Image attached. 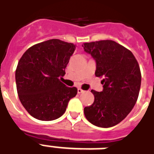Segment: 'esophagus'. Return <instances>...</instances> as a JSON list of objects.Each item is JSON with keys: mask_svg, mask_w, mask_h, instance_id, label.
<instances>
[{"mask_svg": "<svg viewBox=\"0 0 154 154\" xmlns=\"http://www.w3.org/2000/svg\"><path fill=\"white\" fill-rule=\"evenodd\" d=\"M84 90L81 89V88H78V89H77V93H78V94H82V93H84Z\"/></svg>", "mask_w": 154, "mask_h": 154, "instance_id": "1", "label": "esophagus"}]
</instances>
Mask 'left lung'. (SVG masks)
Wrapping results in <instances>:
<instances>
[{"mask_svg": "<svg viewBox=\"0 0 154 154\" xmlns=\"http://www.w3.org/2000/svg\"><path fill=\"white\" fill-rule=\"evenodd\" d=\"M82 46L96 60L95 75L102 77L104 85L101 92L91 90L94 101L85 107V116L96 126H114L137 102L141 82L138 62L130 50L111 40L84 43Z\"/></svg>", "mask_w": 154, "mask_h": 154, "instance_id": "left-lung-1", "label": "left lung"}]
</instances>
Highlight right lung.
<instances>
[{
    "label": "right lung",
    "mask_w": 154,
    "mask_h": 154,
    "mask_svg": "<svg viewBox=\"0 0 154 154\" xmlns=\"http://www.w3.org/2000/svg\"><path fill=\"white\" fill-rule=\"evenodd\" d=\"M76 47L72 43L51 39L30 47L16 69V84L20 102L32 117L53 121L65 113L76 87L60 82Z\"/></svg>",
    "instance_id": "1"
}]
</instances>
